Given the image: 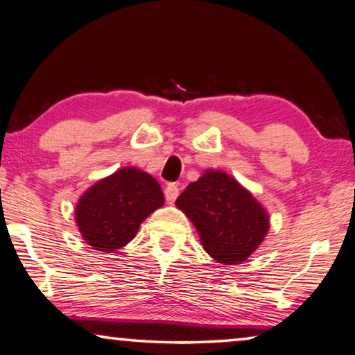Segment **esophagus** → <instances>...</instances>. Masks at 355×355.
Segmentation results:
<instances>
[{
	"label": "esophagus",
	"instance_id": "34e87169",
	"mask_svg": "<svg viewBox=\"0 0 355 355\" xmlns=\"http://www.w3.org/2000/svg\"><path fill=\"white\" fill-rule=\"evenodd\" d=\"M178 187L175 183H171V184H167V188H166V191H164V194H166V200L168 202V204H173V202H175V199L178 198Z\"/></svg>",
	"mask_w": 355,
	"mask_h": 355
}]
</instances>
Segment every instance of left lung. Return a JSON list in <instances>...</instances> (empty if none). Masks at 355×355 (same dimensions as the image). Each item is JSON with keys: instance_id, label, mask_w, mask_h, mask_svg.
I'll return each mask as SVG.
<instances>
[{"instance_id": "obj_1", "label": "left lung", "mask_w": 355, "mask_h": 355, "mask_svg": "<svg viewBox=\"0 0 355 355\" xmlns=\"http://www.w3.org/2000/svg\"><path fill=\"white\" fill-rule=\"evenodd\" d=\"M175 205L198 229L202 248L226 266L246 261L270 227L268 213L254 196L216 168L189 183Z\"/></svg>"}]
</instances>
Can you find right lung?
I'll use <instances>...</instances> for the list:
<instances>
[{
  "label": "right lung",
  "instance_id": "right-lung-1",
  "mask_svg": "<svg viewBox=\"0 0 355 355\" xmlns=\"http://www.w3.org/2000/svg\"><path fill=\"white\" fill-rule=\"evenodd\" d=\"M162 205L164 194L150 173L123 167L80 196L76 224L93 250L112 252L136 237L140 224Z\"/></svg>",
  "mask_w": 355,
  "mask_h": 355
}]
</instances>
